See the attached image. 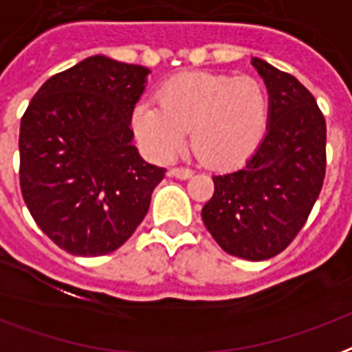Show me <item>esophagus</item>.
Wrapping results in <instances>:
<instances>
[{
    "label": "esophagus",
    "instance_id": "esophagus-1",
    "mask_svg": "<svg viewBox=\"0 0 352 352\" xmlns=\"http://www.w3.org/2000/svg\"><path fill=\"white\" fill-rule=\"evenodd\" d=\"M169 177H175V179H190L194 175V171L188 168H171L168 171Z\"/></svg>",
    "mask_w": 352,
    "mask_h": 352
}]
</instances>
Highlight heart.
Masks as SVG:
<instances>
[{"label":"heart","mask_w":352,"mask_h":352,"mask_svg":"<svg viewBox=\"0 0 352 352\" xmlns=\"http://www.w3.org/2000/svg\"><path fill=\"white\" fill-rule=\"evenodd\" d=\"M158 102L142 98L130 113L145 155L168 162L190 140L203 160L233 168L256 153L269 124V95L250 76L181 72L158 87Z\"/></svg>","instance_id":"heart-1"}]
</instances>
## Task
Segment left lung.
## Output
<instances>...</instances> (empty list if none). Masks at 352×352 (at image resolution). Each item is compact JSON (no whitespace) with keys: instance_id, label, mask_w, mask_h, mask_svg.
Here are the masks:
<instances>
[{"instance_id":"obj_1","label":"left lung","mask_w":352,"mask_h":352,"mask_svg":"<svg viewBox=\"0 0 352 352\" xmlns=\"http://www.w3.org/2000/svg\"><path fill=\"white\" fill-rule=\"evenodd\" d=\"M252 67L269 91V124L241 168L212 177L205 228L229 256L265 261L289 246L319 197L327 168V123L295 76L259 57Z\"/></svg>"}]
</instances>
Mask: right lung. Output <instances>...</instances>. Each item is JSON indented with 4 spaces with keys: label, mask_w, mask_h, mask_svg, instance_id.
<instances>
[{
    "label": "right lung",
    "mask_w": 352,
    "mask_h": 352,
    "mask_svg": "<svg viewBox=\"0 0 352 352\" xmlns=\"http://www.w3.org/2000/svg\"><path fill=\"white\" fill-rule=\"evenodd\" d=\"M151 70L91 56L43 83L20 123V188L33 220L72 256L110 254L147 214L164 168L132 143Z\"/></svg>",
    "instance_id": "obj_1"
}]
</instances>
